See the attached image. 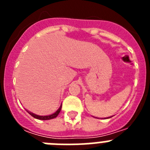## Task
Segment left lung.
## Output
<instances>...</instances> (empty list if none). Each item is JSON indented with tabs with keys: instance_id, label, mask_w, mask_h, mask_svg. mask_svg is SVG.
<instances>
[{
	"instance_id": "obj_1",
	"label": "left lung",
	"mask_w": 150,
	"mask_h": 150,
	"mask_svg": "<svg viewBox=\"0 0 150 150\" xmlns=\"http://www.w3.org/2000/svg\"><path fill=\"white\" fill-rule=\"evenodd\" d=\"M111 117H112V116H110V117H107V119H109V118H111ZM95 118H96V117H95ZM104 119H106V118H104Z\"/></svg>"
}]
</instances>
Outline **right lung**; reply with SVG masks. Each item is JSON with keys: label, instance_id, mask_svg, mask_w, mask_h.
Segmentation results:
<instances>
[{"label": "right lung", "instance_id": "1", "mask_svg": "<svg viewBox=\"0 0 150 150\" xmlns=\"http://www.w3.org/2000/svg\"><path fill=\"white\" fill-rule=\"evenodd\" d=\"M61 110H62V104H61V106L59 107V109L57 110L54 113H52V114L51 115H48V116H39V115L35 114V113H33L32 112H30V111L28 110H26V111L28 112L30 116H32L33 117L35 118V119H38V120H52V119H54V118L57 117V116L59 114Z\"/></svg>", "mask_w": 150, "mask_h": 150}]
</instances>
